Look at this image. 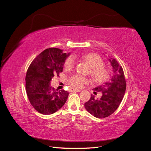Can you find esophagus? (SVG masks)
<instances>
[{"label":"esophagus","instance_id":"obj_1","mask_svg":"<svg viewBox=\"0 0 151 151\" xmlns=\"http://www.w3.org/2000/svg\"><path fill=\"white\" fill-rule=\"evenodd\" d=\"M71 91H72V92H80L81 90H79V89H71Z\"/></svg>","mask_w":151,"mask_h":151}]
</instances>
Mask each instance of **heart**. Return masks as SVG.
<instances>
[{"instance_id":"1","label":"heart","mask_w":151,"mask_h":151,"mask_svg":"<svg viewBox=\"0 0 151 151\" xmlns=\"http://www.w3.org/2000/svg\"><path fill=\"white\" fill-rule=\"evenodd\" d=\"M80 59L86 62L90 67V76L93 80L96 83H103L106 81L110 76V71L106 67H104V61L99 55L94 53L83 54ZM74 65V60L71 57L66 59L64 67L66 69H70ZM89 79L86 77L80 76L72 77L69 80V83L74 88H81L84 84L88 83Z\"/></svg>"}]
</instances>
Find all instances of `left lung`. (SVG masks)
Wrapping results in <instances>:
<instances>
[{"instance_id":"1","label":"left lung","mask_w":151,"mask_h":151,"mask_svg":"<svg viewBox=\"0 0 151 151\" xmlns=\"http://www.w3.org/2000/svg\"><path fill=\"white\" fill-rule=\"evenodd\" d=\"M109 61L113 67V75L110 81L94 88V94L101 93L99 98L91 95L84 106L90 114L98 118L111 115L119 106L126 90V81L122 66L115 58L109 57Z\"/></svg>"}]
</instances>
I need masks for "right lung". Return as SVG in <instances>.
Masks as SVG:
<instances>
[{"label":"right lung","instance_id":"add662e5","mask_svg":"<svg viewBox=\"0 0 151 151\" xmlns=\"http://www.w3.org/2000/svg\"><path fill=\"white\" fill-rule=\"evenodd\" d=\"M70 53L50 48L45 50L30 64L26 76V91L32 106L43 115L53 114L65 103L68 93L55 89L50 81L63 71L66 58Z\"/></svg>","mask_w":151,"mask_h":151}]
</instances>
